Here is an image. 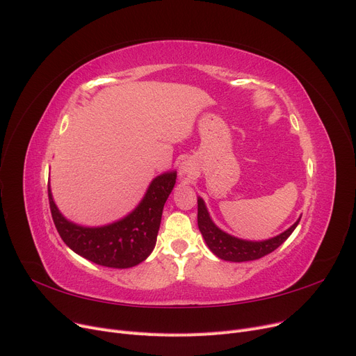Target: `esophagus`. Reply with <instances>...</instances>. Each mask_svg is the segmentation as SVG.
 Listing matches in <instances>:
<instances>
[{
	"label": "esophagus",
	"mask_w": 356,
	"mask_h": 356,
	"mask_svg": "<svg viewBox=\"0 0 356 356\" xmlns=\"http://www.w3.org/2000/svg\"><path fill=\"white\" fill-rule=\"evenodd\" d=\"M195 173V163L192 160H184L180 163L179 175L183 180H189Z\"/></svg>",
	"instance_id": "34e87169"
}]
</instances>
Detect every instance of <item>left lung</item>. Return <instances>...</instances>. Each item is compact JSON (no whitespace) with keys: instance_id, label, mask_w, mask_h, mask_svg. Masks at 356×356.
I'll return each instance as SVG.
<instances>
[{"instance_id":"left-lung-1","label":"left lung","mask_w":356,"mask_h":356,"mask_svg":"<svg viewBox=\"0 0 356 356\" xmlns=\"http://www.w3.org/2000/svg\"><path fill=\"white\" fill-rule=\"evenodd\" d=\"M300 220L301 216L288 229H285L284 233L272 238L260 241L243 240L231 236L222 231L220 227H216L207 209L204 199L197 197V227L200 234H202L209 250L216 257L227 261H249L272 253L292 234V231L297 228Z\"/></svg>"}]
</instances>
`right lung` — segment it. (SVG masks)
I'll use <instances>...</instances> for the list:
<instances>
[{
  "label": "right lung",
  "mask_w": 356,
  "mask_h": 356,
  "mask_svg": "<svg viewBox=\"0 0 356 356\" xmlns=\"http://www.w3.org/2000/svg\"><path fill=\"white\" fill-rule=\"evenodd\" d=\"M177 172L152 179L138 207L122 220L102 227L75 224L60 213L48 184L49 207L60 238L72 252L92 264L127 269L140 265L156 247L163 208L176 184Z\"/></svg>",
  "instance_id": "right-lung-1"
}]
</instances>
